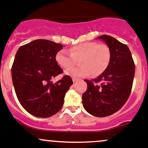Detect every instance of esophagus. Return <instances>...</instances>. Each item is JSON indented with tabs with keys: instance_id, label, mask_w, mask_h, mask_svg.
<instances>
[{
	"instance_id": "34e87169",
	"label": "esophagus",
	"mask_w": 148,
	"mask_h": 148,
	"mask_svg": "<svg viewBox=\"0 0 148 148\" xmlns=\"http://www.w3.org/2000/svg\"><path fill=\"white\" fill-rule=\"evenodd\" d=\"M78 79H77V78H74V77H73L72 78V81H73V82H77L78 81Z\"/></svg>"
}]
</instances>
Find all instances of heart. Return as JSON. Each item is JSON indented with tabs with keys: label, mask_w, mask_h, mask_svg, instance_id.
I'll list each match as a JSON object with an SVG mask.
<instances>
[{
	"label": "heart",
	"mask_w": 148,
	"mask_h": 148,
	"mask_svg": "<svg viewBox=\"0 0 148 148\" xmlns=\"http://www.w3.org/2000/svg\"><path fill=\"white\" fill-rule=\"evenodd\" d=\"M56 61L61 67L68 69L79 60L81 64L65 71L72 77H87L90 74L98 76L103 74L110 64L111 53L108 45L96 42H85L76 45L69 49V53L63 49L56 55Z\"/></svg>",
	"instance_id": "b5f03b06"
}]
</instances>
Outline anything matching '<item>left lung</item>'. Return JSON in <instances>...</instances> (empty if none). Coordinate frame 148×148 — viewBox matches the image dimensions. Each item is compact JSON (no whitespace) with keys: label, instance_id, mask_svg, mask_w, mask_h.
<instances>
[{"label":"left lung","instance_id":"8db88e82","mask_svg":"<svg viewBox=\"0 0 148 148\" xmlns=\"http://www.w3.org/2000/svg\"><path fill=\"white\" fill-rule=\"evenodd\" d=\"M97 38L104 41L109 47L111 58L103 74L92 81L84 80L87 89L82 95V103L91 115L105 117L118 111L128 100L135 66L127 45L106 34Z\"/></svg>","mask_w":148,"mask_h":148}]
</instances>
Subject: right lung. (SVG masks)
Returning a JSON list of instances; mask_svg holds the SVG:
<instances>
[{"instance_id": "add662e5", "label": "right lung", "mask_w": 148, "mask_h": 148, "mask_svg": "<svg viewBox=\"0 0 148 148\" xmlns=\"http://www.w3.org/2000/svg\"><path fill=\"white\" fill-rule=\"evenodd\" d=\"M62 48L60 43L35 40L20 47L16 53L11 68L16 95L22 107L34 116L48 118L58 113L73 84L68 75L54 84L51 82L63 72L55 58Z\"/></svg>"}]
</instances>
